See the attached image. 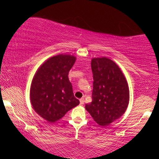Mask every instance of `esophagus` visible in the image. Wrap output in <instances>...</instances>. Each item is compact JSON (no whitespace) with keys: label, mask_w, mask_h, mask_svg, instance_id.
<instances>
[{"label":"esophagus","mask_w":159,"mask_h":159,"mask_svg":"<svg viewBox=\"0 0 159 159\" xmlns=\"http://www.w3.org/2000/svg\"><path fill=\"white\" fill-rule=\"evenodd\" d=\"M84 103V98H80V104H81V105H83Z\"/></svg>","instance_id":"esophagus-1"}]
</instances>
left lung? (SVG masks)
I'll use <instances>...</instances> for the list:
<instances>
[{"label":"left lung","mask_w":159,"mask_h":159,"mask_svg":"<svg viewBox=\"0 0 159 159\" xmlns=\"http://www.w3.org/2000/svg\"><path fill=\"white\" fill-rule=\"evenodd\" d=\"M91 69L93 75L92 102L85 108L98 125L105 126L126 111L129 85L120 67L109 58H93Z\"/></svg>","instance_id":"obj_1"}]
</instances>
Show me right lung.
<instances>
[{"label": "right lung", "mask_w": 159, "mask_h": 159, "mask_svg": "<svg viewBox=\"0 0 159 159\" xmlns=\"http://www.w3.org/2000/svg\"><path fill=\"white\" fill-rule=\"evenodd\" d=\"M75 61V57L69 54L52 57L38 69L33 78L30 90L32 107L49 123L61 119L79 105L68 78Z\"/></svg>", "instance_id": "1"}]
</instances>
